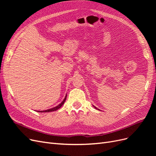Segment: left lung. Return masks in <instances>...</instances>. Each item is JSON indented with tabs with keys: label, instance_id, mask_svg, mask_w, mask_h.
I'll list each match as a JSON object with an SVG mask.
<instances>
[{
	"label": "left lung",
	"instance_id": "obj_1",
	"mask_svg": "<svg viewBox=\"0 0 156 156\" xmlns=\"http://www.w3.org/2000/svg\"><path fill=\"white\" fill-rule=\"evenodd\" d=\"M95 107V108H96V109H98V110H99V109H98V108H96V107Z\"/></svg>",
	"mask_w": 156,
	"mask_h": 156
}]
</instances>
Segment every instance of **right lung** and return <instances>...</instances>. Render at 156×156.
Here are the masks:
<instances>
[{
  "label": "right lung",
  "instance_id": "right-lung-1",
  "mask_svg": "<svg viewBox=\"0 0 156 156\" xmlns=\"http://www.w3.org/2000/svg\"><path fill=\"white\" fill-rule=\"evenodd\" d=\"M66 97H67V94H66V96H65V98L64 99V100H63L62 102H61V103H60V104H59L58 105L56 106V107H53V108H49V109H48V110H45V111H37V112H52V111H55L58 110V108H60L61 107H62V106L64 105V102H65L66 100Z\"/></svg>",
  "mask_w": 156,
  "mask_h": 156
}]
</instances>
